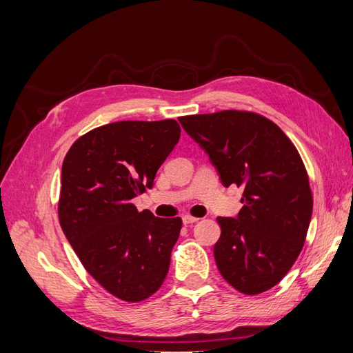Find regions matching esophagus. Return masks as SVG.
<instances>
[{
  "mask_svg": "<svg viewBox=\"0 0 353 353\" xmlns=\"http://www.w3.org/2000/svg\"><path fill=\"white\" fill-rule=\"evenodd\" d=\"M197 221H199V218H194V216H191V215H184L183 216V222L185 223V225H190V223H194Z\"/></svg>",
  "mask_w": 353,
  "mask_h": 353,
  "instance_id": "34e87169",
  "label": "esophagus"
}]
</instances>
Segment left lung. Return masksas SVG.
<instances>
[{
  "label": "left lung",
  "mask_w": 353,
  "mask_h": 353,
  "mask_svg": "<svg viewBox=\"0 0 353 353\" xmlns=\"http://www.w3.org/2000/svg\"><path fill=\"white\" fill-rule=\"evenodd\" d=\"M222 184L243 188L237 218H218L213 248L221 275L244 294L279 284L301 253L312 216V193L294 144L266 117L241 110L181 116Z\"/></svg>",
  "instance_id": "1"
}]
</instances>
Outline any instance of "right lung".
I'll return each instance as SVG.
<instances>
[{"mask_svg":"<svg viewBox=\"0 0 353 353\" xmlns=\"http://www.w3.org/2000/svg\"><path fill=\"white\" fill-rule=\"evenodd\" d=\"M181 135L176 121H122L79 137L63 160L59 221L83 268L110 294L141 302L169 271L181 218L138 212Z\"/></svg>","mask_w":353,"mask_h":353,"instance_id":"add662e5","label":"right lung"}]
</instances>
